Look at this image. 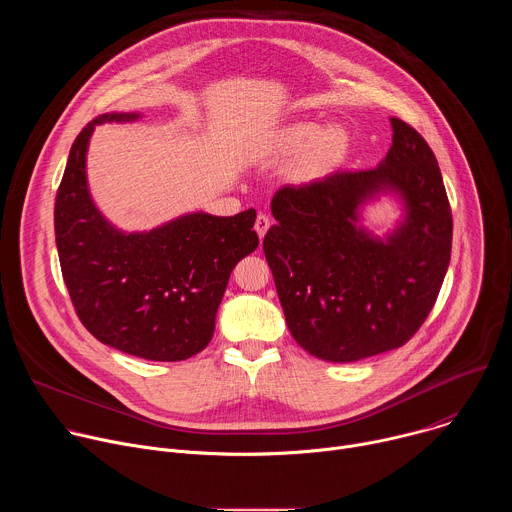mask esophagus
<instances>
[{
    "instance_id": "obj_1",
    "label": "esophagus",
    "mask_w": 512,
    "mask_h": 512,
    "mask_svg": "<svg viewBox=\"0 0 512 512\" xmlns=\"http://www.w3.org/2000/svg\"><path fill=\"white\" fill-rule=\"evenodd\" d=\"M269 227H271V218L267 214H257V218H255V231L259 235V239L265 237Z\"/></svg>"
}]
</instances>
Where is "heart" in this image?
Instances as JSON below:
<instances>
[{
	"instance_id": "obj_1",
	"label": "heart",
	"mask_w": 512,
	"mask_h": 512,
	"mask_svg": "<svg viewBox=\"0 0 512 512\" xmlns=\"http://www.w3.org/2000/svg\"><path fill=\"white\" fill-rule=\"evenodd\" d=\"M346 145L348 133L340 125L330 123L318 127L316 121H294L273 135L269 152L273 156H294L302 152L296 162V176L300 180H314L326 174L344 156Z\"/></svg>"
}]
</instances>
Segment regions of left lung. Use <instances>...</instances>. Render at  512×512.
<instances>
[{
  "label": "left lung",
  "instance_id": "obj_1",
  "mask_svg": "<svg viewBox=\"0 0 512 512\" xmlns=\"http://www.w3.org/2000/svg\"><path fill=\"white\" fill-rule=\"evenodd\" d=\"M393 145L377 168L334 172L271 198L263 239L287 328L328 362L403 346L431 312L452 253V210L425 139L391 117ZM387 195L400 218L385 236L363 210Z\"/></svg>",
  "mask_w": 512,
  "mask_h": 512
}]
</instances>
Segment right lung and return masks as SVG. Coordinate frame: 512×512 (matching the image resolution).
I'll return each instance as SVG.
<instances>
[{
	"mask_svg": "<svg viewBox=\"0 0 512 512\" xmlns=\"http://www.w3.org/2000/svg\"><path fill=\"white\" fill-rule=\"evenodd\" d=\"M137 119L141 113H103L77 135L54 204L56 247L70 300L99 342L176 362L210 342L231 271L259 245L257 214L196 210L150 231L115 227L89 190V141L97 125Z\"/></svg>",
	"mask_w": 512,
	"mask_h": 512,
	"instance_id": "right-lung-1",
	"label": "right lung"
}]
</instances>
